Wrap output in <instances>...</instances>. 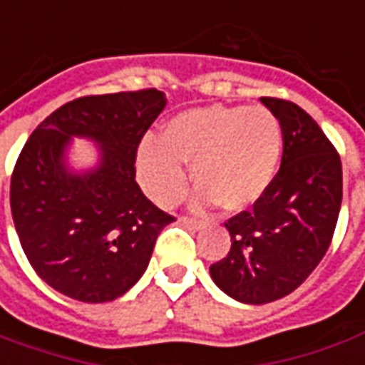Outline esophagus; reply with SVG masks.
Returning a JSON list of instances; mask_svg holds the SVG:
<instances>
[{"label":"esophagus","instance_id":"obj_1","mask_svg":"<svg viewBox=\"0 0 365 365\" xmlns=\"http://www.w3.org/2000/svg\"><path fill=\"white\" fill-rule=\"evenodd\" d=\"M180 222H182L187 230H202L203 225H205L203 222H197V220H193V217H185V215H183Z\"/></svg>","mask_w":365,"mask_h":365}]
</instances>
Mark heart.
<instances>
[{
    "instance_id": "1",
    "label": "heart",
    "mask_w": 365,
    "mask_h": 365,
    "mask_svg": "<svg viewBox=\"0 0 365 365\" xmlns=\"http://www.w3.org/2000/svg\"><path fill=\"white\" fill-rule=\"evenodd\" d=\"M284 153V130L266 108L207 106L173 115L160 140H143L135 170L143 192L162 207L183 197L193 165L195 207L217 203L244 212L274 185Z\"/></svg>"
}]
</instances>
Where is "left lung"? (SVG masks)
Here are the masks:
<instances>
[{
  "instance_id": "8db88e82",
  "label": "left lung",
  "mask_w": 365,
  "mask_h": 365,
  "mask_svg": "<svg viewBox=\"0 0 365 365\" xmlns=\"http://www.w3.org/2000/svg\"><path fill=\"white\" fill-rule=\"evenodd\" d=\"M262 103L284 130L282 165L269 192L225 222L232 247L210 266L215 286L255 306L306 282L328 252L341 205V162L322 128L292 101Z\"/></svg>"
}]
</instances>
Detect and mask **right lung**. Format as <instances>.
<instances>
[{
    "label": "right lung",
    "instance_id": "add662e5",
    "mask_svg": "<svg viewBox=\"0 0 365 365\" xmlns=\"http://www.w3.org/2000/svg\"><path fill=\"white\" fill-rule=\"evenodd\" d=\"M163 108L158 89L86 96L53 111L26 141L11 175V215L31 267L59 294L88 304L123 296L175 220L135 182L138 145ZM71 137L100 145L93 170L68 172Z\"/></svg>",
    "mask_w": 365,
    "mask_h": 365
}]
</instances>
